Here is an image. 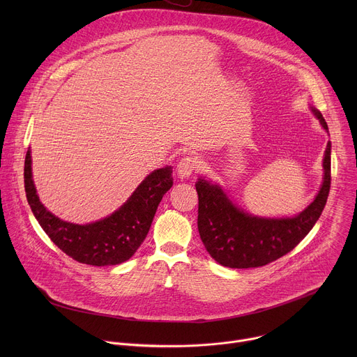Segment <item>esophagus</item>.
<instances>
[{
    "instance_id": "obj_1",
    "label": "esophagus",
    "mask_w": 357,
    "mask_h": 357,
    "mask_svg": "<svg viewBox=\"0 0 357 357\" xmlns=\"http://www.w3.org/2000/svg\"><path fill=\"white\" fill-rule=\"evenodd\" d=\"M199 168V161H197V158H195V157H185V158H182L181 161H179V164H178V167H176V169H178V175H179V178H189L196 169Z\"/></svg>"
}]
</instances>
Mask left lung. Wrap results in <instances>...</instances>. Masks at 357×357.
Returning a JSON list of instances; mask_svg holds the SVG:
<instances>
[{
	"instance_id": "1",
	"label": "left lung",
	"mask_w": 357,
	"mask_h": 357,
	"mask_svg": "<svg viewBox=\"0 0 357 357\" xmlns=\"http://www.w3.org/2000/svg\"><path fill=\"white\" fill-rule=\"evenodd\" d=\"M326 132L321 112L311 107ZM331 141L324 155V178L315 199L295 216L261 218L238 208L223 188L205 176L195 186L199 196L197 229L211 257L229 268L261 267L285 256L318 222L331 189Z\"/></svg>"
}]
</instances>
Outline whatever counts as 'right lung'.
Returning <instances> with one entry per match:
<instances>
[{"label":"right lung","mask_w":357,"mask_h":357,"mask_svg":"<svg viewBox=\"0 0 357 357\" xmlns=\"http://www.w3.org/2000/svg\"><path fill=\"white\" fill-rule=\"evenodd\" d=\"M25 192L43 231L73 260L89 266H117L134 256L145 240L162 196L174 185L172 167L152 171L132 195L107 218L87 225L65 222L39 200L32 178L31 148L25 157Z\"/></svg>","instance_id":"obj_1"}]
</instances>
